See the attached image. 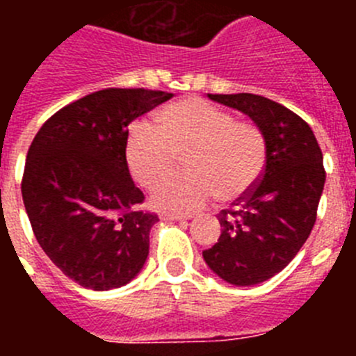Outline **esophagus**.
Listing matches in <instances>:
<instances>
[{
  "label": "esophagus",
  "instance_id": "obj_1",
  "mask_svg": "<svg viewBox=\"0 0 356 356\" xmlns=\"http://www.w3.org/2000/svg\"><path fill=\"white\" fill-rule=\"evenodd\" d=\"M160 217H162L163 221H187V219H191V216H187V213L178 212H163Z\"/></svg>",
  "mask_w": 356,
  "mask_h": 356
}]
</instances>
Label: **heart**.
<instances>
[{
	"label": "heart",
	"instance_id": "obj_1",
	"mask_svg": "<svg viewBox=\"0 0 356 356\" xmlns=\"http://www.w3.org/2000/svg\"><path fill=\"white\" fill-rule=\"evenodd\" d=\"M181 156L186 175L163 181ZM266 159V137L259 127L234 121L228 112L200 97L163 106L153 127L137 121L124 144L127 168L140 187L163 181L151 203L180 212L201 209L216 196L225 203L246 196L259 181Z\"/></svg>",
	"mask_w": 356,
	"mask_h": 356
}]
</instances>
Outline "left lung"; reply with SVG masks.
Returning <instances> with one entry per match:
<instances>
[{
    "mask_svg": "<svg viewBox=\"0 0 356 356\" xmlns=\"http://www.w3.org/2000/svg\"><path fill=\"white\" fill-rule=\"evenodd\" d=\"M246 114L266 137V168L234 207L221 210V237L203 251L232 285H257L289 266L314 228L326 172L312 128L284 105L257 94H209Z\"/></svg>",
    "mask_w": 356,
    "mask_h": 356,
    "instance_id": "left-lung-1",
    "label": "left lung"
}]
</instances>
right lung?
<instances>
[{
	"instance_id": "1",
	"label": "right lung",
	"mask_w": 356,
	"mask_h": 356,
	"mask_svg": "<svg viewBox=\"0 0 356 356\" xmlns=\"http://www.w3.org/2000/svg\"><path fill=\"white\" fill-rule=\"evenodd\" d=\"M171 92L103 89L53 114L37 131L21 181L37 242L65 276L92 291L127 285L149 253L159 216L137 205L124 160L128 124Z\"/></svg>"
}]
</instances>
